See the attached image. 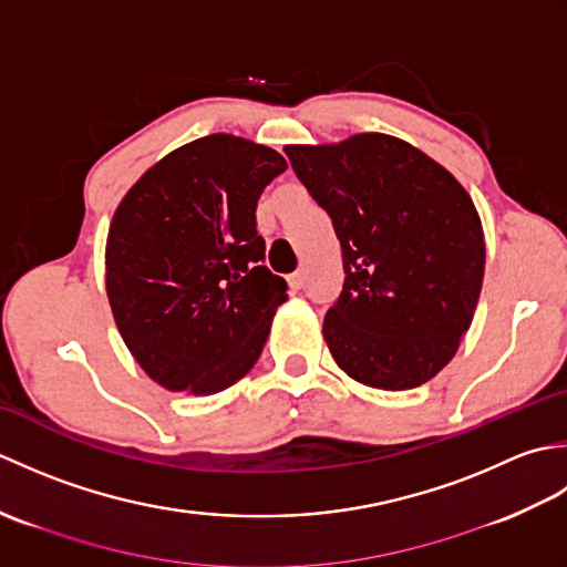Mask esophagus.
Instances as JSON below:
<instances>
[{
  "mask_svg": "<svg viewBox=\"0 0 567 567\" xmlns=\"http://www.w3.org/2000/svg\"><path fill=\"white\" fill-rule=\"evenodd\" d=\"M287 282H290V287L292 290H299V287L305 285V272L302 270H297V272H292L290 277H287Z\"/></svg>",
  "mask_w": 567,
  "mask_h": 567,
  "instance_id": "obj_1",
  "label": "esophagus"
}]
</instances>
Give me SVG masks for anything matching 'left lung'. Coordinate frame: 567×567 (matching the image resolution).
Wrapping results in <instances>:
<instances>
[{"label":"left lung","mask_w":567,"mask_h":567,"mask_svg":"<svg viewBox=\"0 0 567 567\" xmlns=\"http://www.w3.org/2000/svg\"><path fill=\"white\" fill-rule=\"evenodd\" d=\"M331 216L343 292L323 339L348 378L412 390L457 353L485 275V231L465 187L424 151L388 134L285 146Z\"/></svg>","instance_id":"1"}]
</instances>
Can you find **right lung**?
Wrapping results in <instances>:
<instances>
[{
    "instance_id": "obj_1",
    "label": "right lung",
    "mask_w": 567,
    "mask_h": 567,
    "mask_svg": "<svg viewBox=\"0 0 567 567\" xmlns=\"http://www.w3.org/2000/svg\"><path fill=\"white\" fill-rule=\"evenodd\" d=\"M280 153L212 134L151 165L118 202L106 297L126 348L171 392H224L256 365L287 285L265 265L256 207Z\"/></svg>"
}]
</instances>
